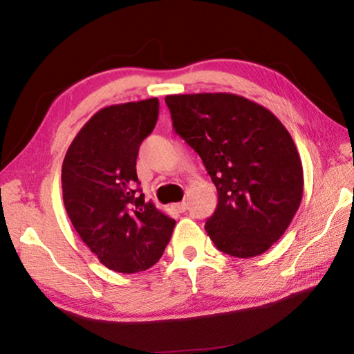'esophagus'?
<instances>
[{
  "mask_svg": "<svg viewBox=\"0 0 354 354\" xmlns=\"http://www.w3.org/2000/svg\"><path fill=\"white\" fill-rule=\"evenodd\" d=\"M175 209L178 212H185V211H187V203H185V201L178 203V205H175Z\"/></svg>",
  "mask_w": 354,
  "mask_h": 354,
  "instance_id": "1",
  "label": "esophagus"
}]
</instances>
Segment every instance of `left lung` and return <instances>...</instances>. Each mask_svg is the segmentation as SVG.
I'll return each instance as SVG.
<instances>
[{
  "instance_id": "obj_1",
  "label": "left lung",
  "mask_w": 354,
  "mask_h": 354,
  "mask_svg": "<svg viewBox=\"0 0 354 354\" xmlns=\"http://www.w3.org/2000/svg\"><path fill=\"white\" fill-rule=\"evenodd\" d=\"M175 133L194 148L217 187L206 220L215 247L262 254L289 227L303 196V167L289 131L261 104L234 93L169 95Z\"/></svg>"
}]
</instances>
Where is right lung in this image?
<instances>
[{
	"mask_svg": "<svg viewBox=\"0 0 354 354\" xmlns=\"http://www.w3.org/2000/svg\"><path fill=\"white\" fill-rule=\"evenodd\" d=\"M158 115V98L104 107L81 128L62 164L71 223L100 262L118 273L153 267L176 223L145 203L136 171L140 143Z\"/></svg>",
	"mask_w": 354,
	"mask_h": 354,
	"instance_id": "1",
	"label": "right lung"
}]
</instances>
